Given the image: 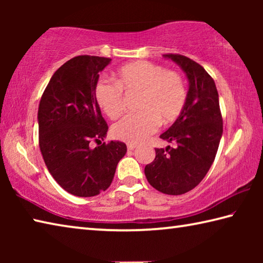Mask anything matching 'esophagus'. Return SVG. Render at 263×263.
I'll return each instance as SVG.
<instances>
[{
	"label": "esophagus",
	"mask_w": 263,
	"mask_h": 263,
	"mask_svg": "<svg viewBox=\"0 0 263 263\" xmlns=\"http://www.w3.org/2000/svg\"><path fill=\"white\" fill-rule=\"evenodd\" d=\"M137 146H138L137 144H133V142H130V144H127V149L132 151V149H135Z\"/></svg>",
	"instance_id": "esophagus-1"
}]
</instances>
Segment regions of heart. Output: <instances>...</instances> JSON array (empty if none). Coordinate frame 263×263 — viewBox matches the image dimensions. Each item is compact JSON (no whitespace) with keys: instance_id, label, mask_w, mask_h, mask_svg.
Listing matches in <instances>:
<instances>
[{"instance_id":"1","label":"heart","mask_w":263,"mask_h":263,"mask_svg":"<svg viewBox=\"0 0 263 263\" xmlns=\"http://www.w3.org/2000/svg\"><path fill=\"white\" fill-rule=\"evenodd\" d=\"M139 92L136 109L111 128L114 138L126 142H140L159 126L175 122L186 103V87L183 78L161 65L139 60L119 67L115 73V84L99 81L95 86L96 103L110 119L123 112V94Z\"/></svg>"}]
</instances>
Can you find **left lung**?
Returning <instances> with one entry per match:
<instances>
[{
  "label": "left lung",
  "mask_w": 263,
  "mask_h": 263,
  "mask_svg": "<svg viewBox=\"0 0 263 263\" xmlns=\"http://www.w3.org/2000/svg\"><path fill=\"white\" fill-rule=\"evenodd\" d=\"M163 57L184 70L188 97L180 117L160 136L177 146L155 148V159L145 167V175L160 193L182 195L198 185L210 169L222 135V117L215 81L206 70L188 57Z\"/></svg>",
  "instance_id": "left-lung-1"
}]
</instances>
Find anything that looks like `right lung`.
Segmentation results:
<instances>
[{"instance_id": "right-lung-1", "label": "right lung", "mask_w": 263, "mask_h": 263, "mask_svg": "<svg viewBox=\"0 0 263 263\" xmlns=\"http://www.w3.org/2000/svg\"><path fill=\"white\" fill-rule=\"evenodd\" d=\"M110 58L79 55L53 74L38 108L39 148L48 172L62 189L91 197L109 188L116 167L126 153L121 141L101 140L108 124L94 90ZM91 142L101 143L91 149Z\"/></svg>"}]
</instances>
